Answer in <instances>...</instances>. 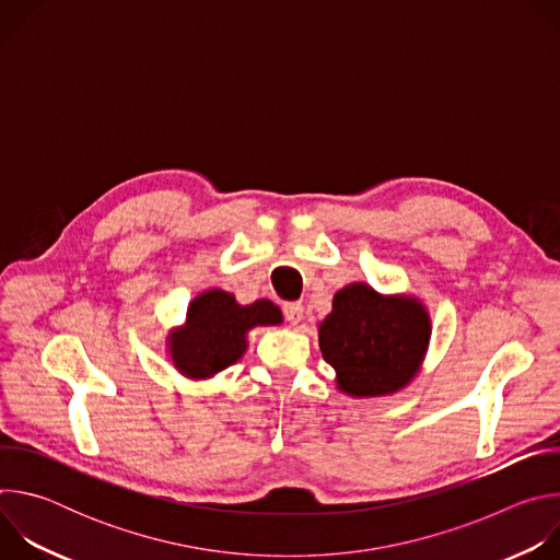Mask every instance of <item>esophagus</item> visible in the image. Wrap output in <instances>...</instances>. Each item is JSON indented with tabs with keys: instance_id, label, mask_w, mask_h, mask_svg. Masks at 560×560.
<instances>
[{
	"instance_id": "34e87169",
	"label": "esophagus",
	"mask_w": 560,
	"mask_h": 560,
	"mask_svg": "<svg viewBox=\"0 0 560 560\" xmlns=\"http://www.w3.org/2000/svg\"><path fill=\"white\" fill-rule=\"evenodd\" d=\"M283 316H285V322L292 324V326L301 324L303 322V305L296 303V301L283 303Z\"/></svg>"
}]
</instances>
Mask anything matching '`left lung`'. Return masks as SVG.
<instances>
[{
  "instance_id": "1",
  "label": "left lung",
  "mask_w": 560,
  "mask_h": 560,
  "mask_svg": "<svg viewBox=\"0 0 560 560\" xmlns=\"http://www.w3.org/2000/svg\"><path fill=\"white\" fill-rule=\"evenodd\" d=\"M430 343V316L410 296H383L368 283L335 294L318 326V348L337 370V385L352 396H383L417 374Z\"/></svg>"
}]
</instances>
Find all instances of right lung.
I'll use <instances>...</instances> for the list:
<instances>
[{"label": "right lung", "instance_id": "obj_1", "mask_svg": "<svg viewBox=\"0 0 560 560\" xmlns=\"http://www.w3.org/2000/svg\"><path fill=\"white\" fill-rule=\"evenodd\" d=\"M277 324L281 312L272 301L238 305L230 292H203L188 307L186 328L171 339L175 368L192 378L212 376L242 359L248 330Z\"/></svg>", "mask_w": 560, "mask_h": 560}]
</instances>
